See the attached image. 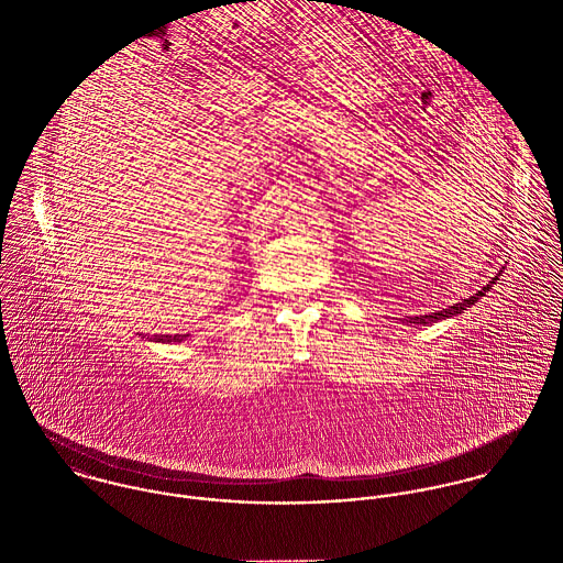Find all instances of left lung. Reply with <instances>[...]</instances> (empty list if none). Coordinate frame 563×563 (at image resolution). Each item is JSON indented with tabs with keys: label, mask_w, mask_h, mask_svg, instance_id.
<instances>
[{
	"label": "left lung",
	"mask_w": 563,
	"mask_h": 563,
	"mask_svg": "<svg viewBox=\"0 0 563 563\" xmlns=\"http://www.w3.org/2000/svg\"><path fill=\"white\" fill-rule=\"evenodd\" d=\"M503 268H505V266H503ZM500 273H503V271H498V273L489 279L487 286H483L477 295H473V297H468V299H462V301H457V303H453V306H449V308H444V310H440V312H431V314H424V317H405V319H397V321L405 322V324H431V322L444 321V319H451V317H460L464 310L473 308L482 297H485V292L492 290V286L498 282Z\"/></svg>",
	"instance_id": "1"
}]
</instances>
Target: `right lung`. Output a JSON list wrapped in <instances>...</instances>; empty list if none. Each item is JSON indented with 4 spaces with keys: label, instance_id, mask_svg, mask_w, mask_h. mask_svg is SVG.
Returning a JSON list of instances; mask_svg holds the SVG:
<instances>
[{
    "label": "right lung",
    "instance_id": "1",
    "mask_svg": "<svg viewBox=\"0 0 563 563\" xmlns=\"http://www.w3.org/2000/svg\"><path fill=\"white\" fill-rule=\"evenodd\" d=\"M139 335H143V333H139ZM188 335H190V333H166V335H154L152 340H154V342H162V344H177V342L188 340ZM143 338H145V335H143Z\"/></svg>",
    "mask_w": 563,
    "mask_h": 563
}]
</instances>
